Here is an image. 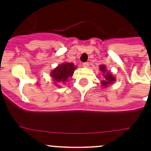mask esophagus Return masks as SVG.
<instances>
[{
    "label": "esophagus",
    "instance_id": "34e87169",
    "mask_svg": "<svg viewBox=\"0 0 151 151\" xmlns=\"http://www.w3.org/2000/svg\"><path fill=\"white\" fill-rule=\"evenodd\" d=\"M82 66H83L84 67H88V66H89V63L88 62L83 63V64H82Z\"/></svg>",
    "mask_w": 151,
    "mask_h": 151
}]
</instances>
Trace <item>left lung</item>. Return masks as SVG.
<instances>
[{"label":"left lung","instance_id":"8db88e82","mask_svg":"<svg viewBox=\"0 0 151 151\" xmlns=\"http://www.w3.org/2000/svg\"><path fill=\"white\" fill-rule=\"evenodd\" d=\"M100 70H101V73H103V76H104V79L101 81V85H102L103 87L106 88L110 85H111V84H113V82L115 81L116 78L110 72L106 71V66L104 65H101L100 66Z\"/></svg>","mask_w":151,"mask_h":151}]
</instances>
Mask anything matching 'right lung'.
Wrapping results in <instances>:
<instances>
[{"label": "right lung", "instance_id": "obj_1", "mask_svg": "<svg viewBox=\"0 0 151 151\" xmlns=\"http://www.w3.org/2000/svg\"><path fill=\"white\" fill-rule=\"evenodd\" d=\"M76 68V66H75L73 63H64L56 67L50 73V76L54 81V84L58 85L60 82H66L68 78L73 76Z\"/></svg>", "mask_w": 151, "mask_h": 151}]
</instances>
